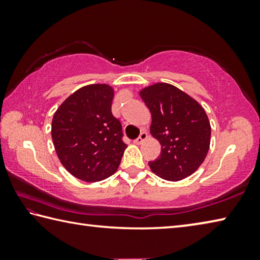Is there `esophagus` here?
Wrapping results in <instances>:
<instances>
[{"instance_id": "obj_1", "label": "esophagus", "mask_w": 260, "mask_h": 260, "mask_svg": "<svg viewBox=\"0 0 260 260\" xmlns=\"http://www.w3.org/2000/svg\"><path fill=\"white\" fill-rule=\"evenodd\" d=\"M147 139H148V133H146V132H142V133L140 134L139 138L136 139V140L134 141V142H135L136 144H142Z\"/></svg>"}]
</instances>
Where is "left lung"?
I'll use <instances>...</instances> for the list:
<instances>
[{"instance_id": "1", "label": "left lung", "mask_w": 260, "mask_h": 260, "mask_svg": "<svg viewBox=\"0 0 260 260\" xmlns=\"http://www.w3.org/2000/svg\"><path fill=\"white\" fill-rule=\"evenodd\" d=\"M140 96L151 112L150 133L161 146L160 156L149 161L151 171L169 181L191 175L210 148L211 126L204 109L170 83L143 88Z\"/></svg>"}]
</instances>
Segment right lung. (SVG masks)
I'll return each instance as SVG.
<instances>
[{"mask_svg": "<svg viewBox=\"0 0 260 260\" xmlns=\"http://www.w3.org/2000/svg\"><path fill=\"white\" fill-rule=\"evenodd\" d=\"M113 88L88 85L59 105L51 138L59 160L73 177L96 182L116 172L124 155L120 121L113 117Z\"/></svg>", "mask_w": 260, "mask_h": 260, "instance_id": "add662e5", "label": "right lung"}]
</instances>
